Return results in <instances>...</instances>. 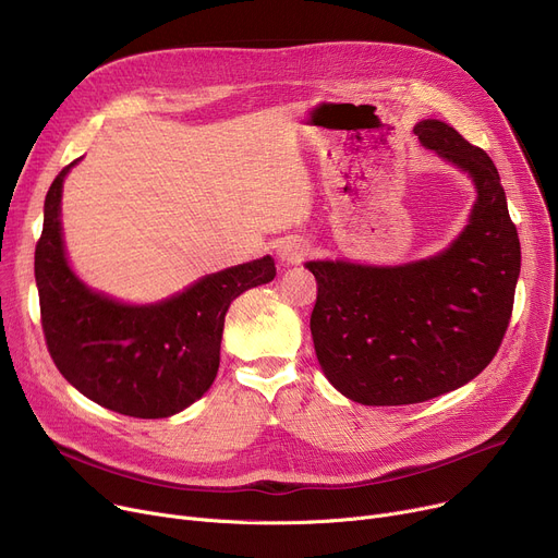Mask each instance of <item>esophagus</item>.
<instances>
[{
  "mask_svg": "<svg viewBox=\"0 0 558 558\" xmlns=\"http://www.w3.org/2000/svg\"><path fill=\"white\" fill-rule=\"evenodd\" d=\"M278 255L284 264H299L310 255V244L305 240H287L280 244Z\"/></svg>",
  "mask_w": 558,
  "mask_h": 558,
  "instance_id": "esophagus-1",
  "label": "esophagus"
}]
</instances>
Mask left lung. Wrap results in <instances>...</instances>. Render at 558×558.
Returning a JSON list of instances; mask_svg holds the SVG:
<instances>
[{"label": "left lung", "instance_id": "1", "mask_svg": "<svg viewBox=\"0 0 558 558\" xmlns=\"http://www.w3.org/2000/svg\"><path fill=\"white\" fill-rule=\"evenodd\" d=\"M414 133L477 185L461 238L404 267L305 264L316 278L318 364L335 389L371 407L425 402L477 377L507 335L520 276L518 230L493 160L438 120Z\"/></svg>", "mask_w": 558, "mask_h": 558}]
</instances>
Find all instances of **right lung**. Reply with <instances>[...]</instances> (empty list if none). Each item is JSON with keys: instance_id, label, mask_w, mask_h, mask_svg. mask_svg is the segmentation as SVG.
<instances>
[{"instance_id": "add662e5", "label": "right lung", "mask_w": 558, "mask_h": 558, "mask_svg": "<svg viewBox=\"0 0 558 558\" xmlns=\"http://www.w3.org/2000/svg\"><path fill=\"white\" fill-rule=\"evenodd\" d=\"M45 196L36 244V284L47 350L68 383L85 398L133 418L183 412L215 383L223 318L246 289L271 282L267 255L201 278L158 305L131 307L87 289L68 267L61 234L63 179Z\"/></svg>"}]
</instances>
